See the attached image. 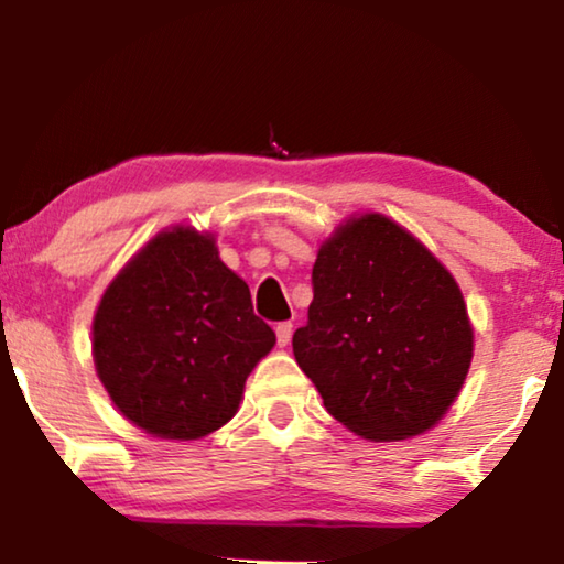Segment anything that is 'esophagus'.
<instances>
[{
  "label": "esophagus",
  "mask_w": 564,
  "mask_h": 564,
  "mask_svg": "<svg viewBox=\"0 0 564 564\" xmlns=\"http://www.w3.org/2000/svg\"><path fill=\"white\" fill-rule=\"evenodd\" d=\"M274 330H276V344L288 346L292 338V323H276Z\"/></svg>",
  "instance_id": "esophagus-1"
}]
</instances>
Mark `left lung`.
<instances>
[{
    "label": "left lung",
    "mask_w": 564,
    "mask_h": 564,
    "mask_svg": "<svg viewBox=\"0 0 564 564\" xmlns=\"http://www.w3.org/2000/svg\"><path fill=\"white\" fill-rule=\"evenodd\" d=\"M475 330L449 269L382 213L321 243L292 351L334 419L369 442L434 429L469 372Z\"/></svg>",
    "instance_id": "obj_1"
}]
</instances>
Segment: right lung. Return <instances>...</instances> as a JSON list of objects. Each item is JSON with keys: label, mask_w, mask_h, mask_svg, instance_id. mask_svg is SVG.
Masks as SVG:
<instances>
[{"label": "right lung", "mask_w": 564, "mask_h": 564, "mask_svg": "<svg viewBox=\"0 0 564 564\" xmlns=\"http://www.w3.org/2000/svg\"><path fill=\"white\" fill-rule=\"evenodd\" d=\"M276 336L218 257L215 234L172 226L130 257L91 321V357L115 408L145 434L195 442L234 419Z\"/></svg>", "instance_id": "obj_1"}]
</instances>
